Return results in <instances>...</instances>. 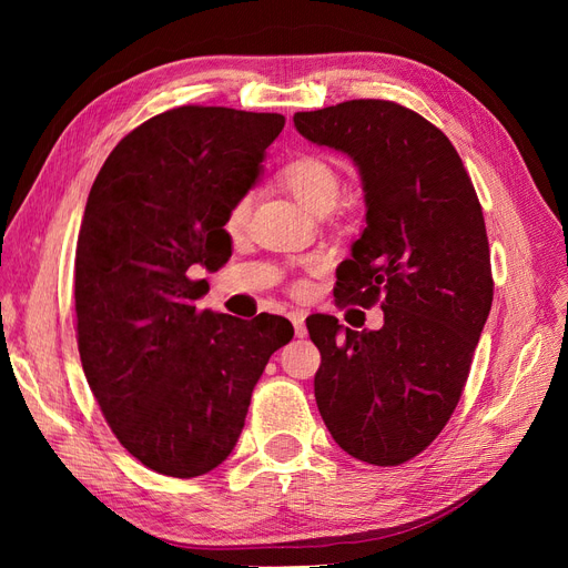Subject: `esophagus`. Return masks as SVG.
Instances as JSON below:
<instances>
[{
  "mask_svg": "<svg viewBox=\"0 0 568 568\" xmlns=\"http://www.w3.org/2000/svg\"><path fill=\"white\" fill-rule=\"evenodd\" d=\"M291 322H294V332H296V336L298 338H303L305 334H307V329H305V315L303 313H291Z\"/></svg>",
  "mask_w": 568,
  "mask_h": 568,
  "instance_id": "esophagus-1",
  "label": "esophagus"
}]
</instances>
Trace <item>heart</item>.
Masks as SVG:
<instances>
[{
	"mask_svg": "<svg viewBox=\"0 0 568 568\" xmlns=\"http://www.w3.org/2000/svg\"><path fill=\"white\" fill-rule=\"evenodd\" d=\"M280 182L286 192L303 205V209L313 211V213L320 211L322 205H334L338 199V189H341L338 173L320 156H301V159H294L291 163H286L280 170ZM248 211H251V196L248 194L239 196L227 213V230L242 227L248 217ZM305 267H307V272H315V270H320V261L317 257H313V261L305 263ZM294 288L298 291V294H303V291L307 288V282L301 280V282H296Z\"/></svg>",
	"mask_w": 568,
	"mask_h": 568,
	"instance_id": "obj_1",
	"label": "heart"
}]
</instances>
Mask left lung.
Listing matches in <instances>:
<instances>
[{"label": "left lung", "mask_w": 568, "mask_h": 568, "mask_svg": "<svg viewBox=\"0 0 568 568\" xmlns=\"http://www.w3.org/2000/svg\"><path fill=\"white\" fill-rule=\"evenodd\" d=\"M355 161L367 227L336 270V305L382 303L379 332L311 315L320 415L338 448L398 467L436 440L462 398L493 303L486 220L459 153L434 123L386 99L294 115Z\"/></svg>", "instance_id": "8db88e82"}]
</instances>
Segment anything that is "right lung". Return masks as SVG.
I'll return each instance as SVG.
<instances>
[{
  "instance_id": "1",
  "label": "right lung",
  "mask_w": 568,
  "mask_h": 568,
  "mask_svg": "<svg viewBox=\"0 0 568 568\" xmlns=\"http://www.w3.org/2000/svg\"><path fill=\"white\" fill-rule=\"evenodd\" d=\"M286 118L178 106L118 142L84 205L75 248L80 363L111 432L144 467L209 474L242 434L253 386L294 336L280 315L201 311L232 242V203L253 186Z\"/></svg>"
}]
</instances>
